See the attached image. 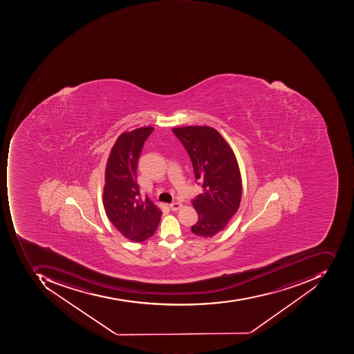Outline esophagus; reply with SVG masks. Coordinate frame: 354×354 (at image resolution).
I'll return each instance as SVG.
<instances>
[{
    "mask_svg": "<svg viewBox=\"0 0 354 354\" xmlns=\"http://www.w3.org/2000/svg\"><path fill=\"white\" fill-rule=\"evenodd\" d=\"M169 207L171 208V210H174V212H176V210H178L180 208L183 207V204L178 203V202H174V203L169 205Z\"/></svg>",
    "mask_w": 354,
    "mask_h": 354,
    "instance_id": "esophagus-1",
    "label": "esophagus"
}]
</instances>
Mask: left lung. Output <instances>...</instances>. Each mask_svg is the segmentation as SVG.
Masks as SVG:
<instances>
[{
    "label": "left lung",
    "mask_w": 354,
    "mask_h": 354,
    "mask_svg": "<svg viewBox=\"0 0 354 354\" xmlns=\"http://www.w3.org/2000/svg\"><path fill=\"white\" fill-rule=\"evenodd\" d=\"M174 133L187 151L194 178L203 192L192 205L199 219L192 232L201 237H213L223 231L241 204V171L232 149L213 127H176Z\"/></svg>",
    "instance_id": "left-lung-1"
}]
</instances>
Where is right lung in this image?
<instances>
[{"mask_svg":"<svg viewBox=\"0 0 354 354\" xmlns=\"http://www.w3.org/2000/svg\"><path fill=\"white\" fill-rule=\"evenodd\" d=\"M154 127H145L118 137L105 171L103 204L107 217L125 239L142 243L158 229L162 212L146 196L141 198L137 167L145 141Z\"/></svg>","mask_w":354,"mask_h":354,"instance_id":"obj_1","label":"right lung"}]
</instances>
